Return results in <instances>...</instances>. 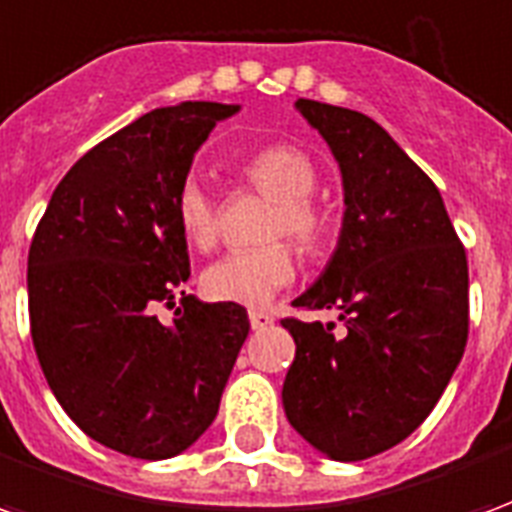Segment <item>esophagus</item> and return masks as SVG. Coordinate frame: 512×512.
<instances>
[{"instance_id":"34e87169","label":"esophagus","mask_w":512,"mask_h":512,"mask_svg":"<svg viewBox=\"0 0 512 512\" xmlns=\"http://www.w3.org/2000/svg\"><path fill=\"white\" fill-rule=\"evenodd\" d=\"M249 323H252V329H255V332H263V329H268V326L274 323V318L263 310H252L249 312Z\"/></svg>"}]
</instances>
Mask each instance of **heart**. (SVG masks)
<instances>
[{"mask_svg": "<svg viewBox=\"0 0 512 512\" xmlns=\"http://www.w3.org/2000/svg\"><path fill=\"white\" fill-rule=\"evenodd\" d=\"M244 180L274 202L266 238H290L304 255H318L329 241V219L310 200L318 189L312 158L293 145H268L246 158ZM175 219L194 249H211L219 238V205L200 178L183 180L175 191ZM296 277V255L285 241H271L246 252L213 260L202 271V293L211 301L260 307L288 288Z\"/></svg>", "mask_w": 512, "mask_h": 512, "instance_id": "b5f03b06", "label": "heart"}]
</instances>
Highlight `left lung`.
Listing matches in <instances>:
<instances>
[{
  "label": "left lung",
  "instance_id": "left-lung-1",
  "mask_svg": "<svg viewBox=\"0 0 512 512\" xmlns=\"http://www.w3.org/2000/svg\"><path fill=\"white\" fill-rule=\"evenodd\" d=\"M343 172L340 241L318 282L293 301L334 323L285 318L296 340L282 406L332 461H365L425 422L469 337V266L433 180L376 120L296 101Z\"/></svg>",
  "mask_w": 512,
  "mask_h": 512
}]
</instances>
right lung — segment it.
<instances>
[{"mask_svg": "<svg viewBox=\"0 0 512 512\" xmlns=\"http://www.w3.org/2000/svg\"><path fill=\"white\" fill-rule=\"evenodd\" d=\"M235 104L153 109L60 180L27 263L32 343L65 414L109 450L172 458L208 430L249 334L241 304L183 293L175 191ZM181 307L161 324L158 306Z\"/></svg>", "mask_w": 512, "mask_h": 512, "instance_id": "right-lung-1", "label": "right lung"}]
</instances>
